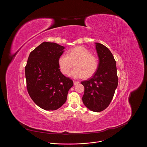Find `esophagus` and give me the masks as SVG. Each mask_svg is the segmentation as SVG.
<instances>
[{
  "label": "esophagus",
  "mask_w": 147,
  "mask_h": 147,
  "mask_svg": "<svg viewBox=\"0 0 147 147\" xmlns=\"http://www.w3.org/2000/svg\"><path fill=\"white\" fill-rule=\"evenodd\" d=\"M73 82H74V86L77 85V84H79V82L78 81H74Z\"/></svg>",
  "instance_id": "obj_1"
}]
</instances>
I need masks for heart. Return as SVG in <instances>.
Wrapping results in <instances>:
<instances>
[{
    "label": "heart",
    "mask_w": 147,
    "mask_h": 147,
    "mask_svg": "<svg viewBox=\"0 0 147 147\" xmlns=\"http://www.w3.org/2000/svg\"><path fill=\"white\" fill-rule=\"evenodd\" d=\"M75 66L69 76L73 78H86L91 77L97 70L98 61L91 52L83 47H77L71 49L67 55L62 54L58 59V65L63 74L69 73L70 69Z\"/></svg>",
    "instance_id": "heart-1"
}]
</instances>
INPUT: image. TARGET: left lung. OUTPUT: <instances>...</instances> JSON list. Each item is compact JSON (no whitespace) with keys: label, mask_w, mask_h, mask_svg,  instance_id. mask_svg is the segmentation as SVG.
I'll list each match as a JSON object with an SVG mask.
<instances>
[{"label":"left lung","mask_w":147,"mask_h":147,"mask_svg":"<svg viewBox=\"0 0 147 147\" xmlns=\"http://www.w3.org/2000/svg\"><path fill=\"white\" fill-rule=\"evenodd\" d=\"M95 44L98 67L92 77L81 82L84 87L82 99L88 109L99 112L105 109L113 99L118 78L116 61L110 50L102 44Z\"/></svg>","instance_id":"1"}]
</instances>
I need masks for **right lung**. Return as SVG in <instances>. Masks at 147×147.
<instances>
[{
  "mask_svg": "<svg viewBox=\"0 0 147 147\" xmlns=\"http://www.w3.org/2000/svg\"><path fill=\"white\" fill-rule=\"evenodd\" d=\"M65 48L44 42L30 54L25 67L27 88L32 100L40 108L55 111L67 99L73 82L61 73L58 59Z\"/></svg>",
  "mask_w": 147,
  "mask_h": 147,
  "instance_id": "obj_1",
  "label": "right lung"
}]
</instances>
